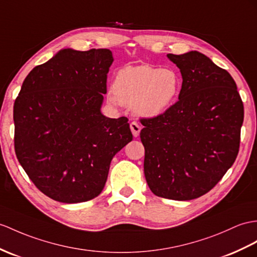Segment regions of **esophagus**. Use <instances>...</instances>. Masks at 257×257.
<instances>
[{"instance_id": "esophagus-1", "label": "esophagus", "mask_w": 257, "mask_h": 257, "mask_svg": "<svg viewBox=\"0 0 257 257\" xmlns=\"http://www.w3.org/2000/svg\"><path fill=\"white\" fill-rule=\"evenodd\" d=\"M130 127H131V131H132L133 133V136L134 137H137L140 135V132H141V126L139 124H137V122H132L130 124Z\"/></svg>"}]
</instances>
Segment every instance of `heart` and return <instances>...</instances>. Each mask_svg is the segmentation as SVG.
<instances>
[{
    "label": "heart",
    "mask_w": 257,
    "mask_h": 257,
    "mask_svg": "<svg viewBox=\"0 0 257 257\" xmlns=\"http://www.w3.org/2000/svg\"><path fill=\"white\" fill-rule=\"evenodd\" d=\"M181 85V76L173 68L126 66L115 74L113 92H109L107 99L111 104L133 107L142 117L155 118L165 114L176 102Z\"/></svg>",
    "instance_id": "b5f03b06"
}]
</instances>
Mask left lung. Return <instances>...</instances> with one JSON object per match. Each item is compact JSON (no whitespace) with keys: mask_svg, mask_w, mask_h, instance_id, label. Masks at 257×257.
Segmentation results:
<instances>
[{"mask_svg":"<svg viewBox=\"0 0 257 257\" xmlns=\"http://www.w3.org/2000/svg\"><path fill=\"white\" fill-rule=\"evenodd\" d=\"M182 75L179 101L141 120L144 173L155 195L190 201L209 192L239 153L244 109L231 75L197 51L168 54Z\"/></svg>","mask_w":257,"mask_h":257,"instance_id":"obj_1","label":"left lung"}]
</instances>
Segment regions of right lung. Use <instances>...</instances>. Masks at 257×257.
Segmentation results:
<instances>
[{
    "instance_id": "obj_1",
    "label": "right lung",
    "mask_w": 257,
    "mask_h": 257,
    "mask_svg": "<svg viewBox=\"0 0 257 257\" xmlns=\"http://www.w3.org/2000/svg\"><path fill=\"white\" fill-rule=\"evenodd\" d=\"M112 62L109 49H62L33 68L15 100L17 159L56 202L97 197L112 158L133 140L126 117L101 113Z\"/></svg>"
}]
</instances>
